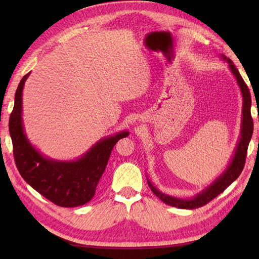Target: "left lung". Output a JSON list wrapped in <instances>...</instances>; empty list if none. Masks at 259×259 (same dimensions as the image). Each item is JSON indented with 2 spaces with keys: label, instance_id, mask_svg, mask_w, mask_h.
Listing matches in <instances>:
<instances>
[{
  "label": "left lung",
  "instance_id": "obj_1",
  "mask_svg": "<svg viewBox=\"0 0 259 259\" xmlns=\"http://www.w3.org/2000/svg\"><path fill=\"white\" fill-rule=\"evenodd\" d=\"M224 60H227L229 63V68L232 70L233 74L235 75L237 83L240 88L241 95H243V120H241V131H240V138L236 147L235 155L230 161L229 166L227 169L219 176V177L213 181V183L208 186L206 189H203L199 194H197L191 199H181V198L172 197L166 194H162L161 191H159L156 187L150 183V180H148V185H149L150 189L152 190L159 199L167 203L169 206L177 207L181 209H195L199 208L203 205H206L209 201H211L213 198H216L218 195H221L222 192L232 185L234 181L239 177L245 166V160L247 156V149H248L249 141L251 139L252 131H254V123H252V118L250 114V107H251V98L249 89L245 81L241 78L239 74V71L235 67L233 61L230 59H227L225 56H223Z\"/></svg>",
  "mask_w": 259,
  "mask_h": 259
}]
</instances>
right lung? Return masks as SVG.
<instances>
[{
  "mask_svg": "<svg viewBox=\"0 0 259 259\" xmlns=\"http://www.w3.org/2000/svg\"><path fill=\"white\" fill-rule=\"evenodd\" d=\"M30 73L22 78L15 92L9 130L15 164L27 184L38 194L60 207H78L96 194L114 145L129 136L128 131L104 138L74 161H58L43 157L26 138L22 121V91Z\"/></svg>",
  "mask_w": 259,
  "mask_h": 259,
  "instance_id": "1",
  "label": "right lung"
}]
</instances>
